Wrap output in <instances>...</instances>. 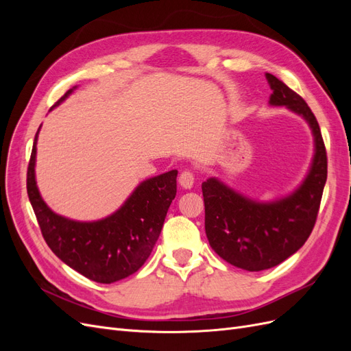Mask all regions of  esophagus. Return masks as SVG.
<instances>
[{"label":"esophagus","instance_id":"1","mask_svg":"<svg viewBox=\"0 0 351 351\" xmlns=\"http://www.w3.org/2000/svg\"><path fill=\"white\" fill-rule=\"evenodd\" d=\"M178 183L182 184V187H184V189H190V187H192L193 183H195V174H193L192 169H189V168L183 169V171L180 173Z\"/></svg>","mask_w":351,"mask_h":351}]
</instances>
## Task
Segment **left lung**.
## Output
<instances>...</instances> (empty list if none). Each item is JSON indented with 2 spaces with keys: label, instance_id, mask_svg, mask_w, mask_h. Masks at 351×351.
I'll return each instance as SVG.
<instances>
[{
  "label": "left lung",
  "instance_id": "8db88e82",
  "mask_svg": "<svg viewBox=\"0 0 351 351\" xmlns=\"http://www.w3.org/2000/svg\"><path fill=\"white\" fill-rule=\"evenodd\" d=\"M267 79L272 89L269 102L303 115L312 127L316 154L309 176L291 196L267 205L240 196L215 178L202 183L210 247L228 263L252 272L277 267L309 239L328 174L321 127L309 105L274 74L267 73Z\"/></svg>",
  "mask_w": 351,
  "mask_h": 351
}]
</instances>
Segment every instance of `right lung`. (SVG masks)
<instances>
[{"label": "right lung", "mask_w": 351, "mask_h": 351, "mask_svg": "<svg viewBox=\"0 0 351 351\" xmlns=\"http://www.w3.org/2000/svg\"><path fill=\"white\" fill-rule=\"evenodd\" d=\"M70 92L71 89L62 95L52 108ZM36 139L38 133L27 165L26 187L49 249L70 268L95 282L111 284L134 274L149 258L161 234L167 210L177 193V169L146 180L111 217L77 222L54 214L38 192Z\"/></svg>", "instance_id": "1"}]
</instances>
